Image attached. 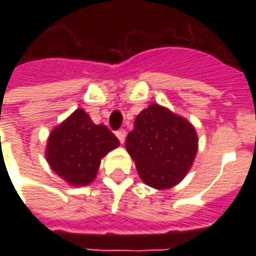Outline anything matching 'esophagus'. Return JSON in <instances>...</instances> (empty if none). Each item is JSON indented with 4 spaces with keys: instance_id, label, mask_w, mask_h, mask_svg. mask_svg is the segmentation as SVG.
I'll use <instances>...</instances> for the list:
<instances>
[{
    "instance_id": "1",
    "label": "esophagus",
    "mask_w": 256,
    "mask_h": 256,
    "mask_svg": "<svg viewBox=\"0 0 256 256\" xmlns=\"http://www.w3.org/2000/svg\"><path fill=\"white\" fill-rule=\"evenodd\" d=\"M116 137L119 138V141H120V144H123L124 142V140H126V130H118L116 132Z\"/></svg>"
}]
</instances>
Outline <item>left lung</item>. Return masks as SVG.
Segmentation results:
<instances>
[{"label":"left lung","mask_w":256,"mask_h":256,"mask_svg":"<svg viewBox=\"0 0 256 256\" xmlns=\"http://www.w3.org/2000/svg\"><path fill=\"white\" fill-rule=\"evenodd\" d=\"M198 134L185 118L159 104L140 112L126 150L148 186L168 189L182 181L198 154Z\"/></svg>","instance_id":"8db88e82"}]
</instances>
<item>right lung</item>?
<instances>
[{
  "instance_id": "1",
  "label": "right lung",
  "mask_w": 256,
  "mask_h": 256,
  "mask_svg": "<svg viewBox=\"0 0 256 256\" xmlns=\"http://www.w3.org/2000/svg\"><path fill=\"white\" fill-rule=\"evenodd\" d=\"M119 146V140L104 124H94L82 108L52 130L45 156L53 172L72 186L89 185L101 159Z\"/></svg>"
}]
</instances>
